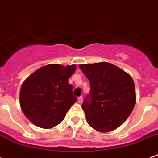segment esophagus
I'll return each instance as SVG.
<instances>
[{"label":"esophagus","instance_id":"34e87169","mask_svg":"<svg viewBox=\"0 0 158 158\" xmlns=\"http://www.w3.org/2000/svg\"><path fill=\"white\" fill-rule=\"evenodd\" d=\"M83 96H79V98H78V102H79V103H82V102H83Z\"/></svg>","mask_w":158,"mask_h":158}]
</instances>
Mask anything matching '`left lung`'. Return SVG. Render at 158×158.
I'll list each match as a JSON object with an SVG mask.
<instances>
[{
  "instance_id": "left-lung-1",
  "label": "left lung",
  "mask_w": 158,
  "mask_h": 158,
  "mask_svg": "<svg viewBox=\"0 0 158 158\" xmlns=\"http://www.w3.org/2000/svg\"><path fill=\"white\" fill-rule=\"evenodd\" d=\"M90 81V93L82 108L88 124L99 132H110L127 120L136 103L135 87L129 74L106 62L80 64Z\"/></svg>"
}]
</instances>
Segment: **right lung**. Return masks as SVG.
Returning a JSON list of instances; mask_svg holds the SVG:
<instances>
[{"mask_svg":"<svg viewBox=\"0 0 158 158\" xmlns=\"http://www.w3.org/2000/svg\"><path fill=\"white\" fill-rule=\"evenodd\" d=\"M75 65L48 64L26 79L20 88L22 111L35 126L49 129L60 124L76 102L68 79Z\"/></svg>","mask_w":158,"mask_h":158,"instance_id":"right-lung-1","label":"right lung"}]
</instances>
